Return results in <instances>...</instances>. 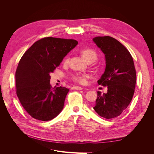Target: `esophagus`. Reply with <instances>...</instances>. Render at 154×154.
Here are the masks:
<instances>
[{"instance_id":"34e87169","label":"esophagus","mask_w":154,"mask_h":154,"mask_svg":"<svg viewBox=\"0 0 154 154\" xmlns=\"http://www.w3.org/2000/svg\"><path fill=\"white\" fill-rule=\"evenodd\" d=\"M72 89H74V90H82L83 89V88L81 87H77V86H74L72 87Z\"/></svg>"}]
</instances>
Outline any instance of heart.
Here are the masks:
<instances>
[{
    "mask_svg": "<svg viewBox=\"0 0 154 154\" xmlns=\"http://www.w3.org/2000/svg\"><path fill=\"white\" fill-rule=\"evenodd\" d=\"M80 53L83 58H84L87 62L91 60H94V61H95L96 59L97 58V53H96L95 51H94L92 49H90V48L83 49L82 50H81ZM64 62L67 63L68 62V59L65 60ZM72 79L74 82L80 83V84H85L86 82L85 76L83 75H80V74H76V75L73 76Z\"/></svg>",
    "mask_w": 154,
    "mask_h": 154,
    "instance_id": "heart-1",
    "label": "heart"
}]
</instances>
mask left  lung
I'll return each instance as SVG.
<instances>
[{"label":"left lung","instance_id":"left-lung-1","mask_svg":"<svg viewBox=\"0 0 154 154\" xmlns=\"http://www.w3.org/2000/svg\"><path fill=\"white\" fill-rule=\"evenodd\" d=\"M105 54L106 67L97 81L99 85L107 86V92L97 97L93 109L106 119L119 116L132 101L136 83V72L131 54L118 40L109 36L93 38Z\"/></svg>","mask_w":154,"mask_h":154}]
</instances>
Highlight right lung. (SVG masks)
Listing matches in <instances>:
<instances>
[{"label": "right lung", "instance_id": "1", "mask_svg": "<svg viewBox=\"0 0 154 154\" xmlns=\"http://www.w3.org/2000/svg\"><path fill=\"white\" fill-rule=\"evenodd\" d=\"M72 39L45 37L36 41L23 54L15 72L16 92L32 118L48 122L63 109L67 88L50 84V73L76 47Z\"/></svg>", "mask_w": 154, "mask_h": 154}]
</instances>
